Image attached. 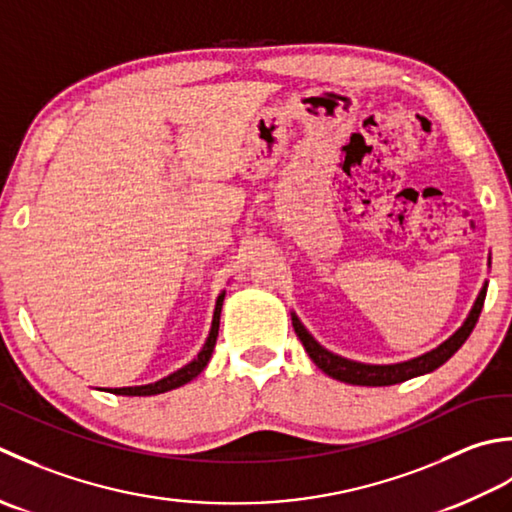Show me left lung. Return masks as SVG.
Masks as SVG:
<instances>
[{"label": "left lung", "instance_id": "left-lung-1", "mask_svg": "<svg viewBox=\"0 0 512 512\" xmlns=\"http://www.w3.org/2000/svg\"><path fill=\"white\" fill-rule=\"evenodd\" d=\"M484 298H486V285L482 287V291H479V296L475 300L471 314H468V318L464 320V325L457 329L451 338L442 342L437 349L424 353L420 358L398 362V364H362V362H353L342 356H336V353L320 347V344L314 340V336L302 327V322L296 316H291V322H294L296 336L300 338L302 347H305V351L309 353V358L316 362L318 369L331 375V378L347 384H358V387H389V384H400L404 380L417 378V375L431 373L437 367H442V364L462 347L466 338L471 336V331L475 329V322L479 314H482Z\"/></svg>", "mask_w": 512, "mask_h": 512}]
</instances>
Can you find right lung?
<instances>
[{"mask_svg": "<svg viewBox=\"0 0 512 512\" xmlns=\"http://www.w3.org/2000/svg\"><path fill=\"white\" fill-rule=\"evenodd\" d=\"M223 298L225 294L218 296L216 300V309H214V320H212V329H210V336H207V342L203 344V349L198 356L190 362L185 364L183 369L170 373L168 378H163L159 382H152V384H143V387H123V389H112V393L117 395H156V393H165V391H172L176 387H183L190 380H194L198 373H201L207 362L212 358V351L216 347V338H218V325H221V307H223Z\"/></svg>", "mask_w": 512, "mask_h": 512, "instance_id": "1", "label": "right lung"}]
</instances>
